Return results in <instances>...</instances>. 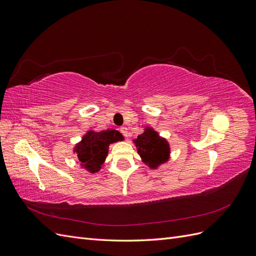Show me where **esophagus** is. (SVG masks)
<instances>
[{"label": "esophagus", "mask_w": 256, "mask_h": 256, "mask_svg": "<svg viewBox=\"0 0 256 256\" xmlns=\"http://www.w3.org/2000/svg\"><path fill=\"white\" fill-rule=\"evenodd\" d=\"M120 132L124 134V136L128 138L129 136V132H128V129L126 127H122L120 128Z\"/></svg>", "instance_id": "34e87169"}]
</instances>
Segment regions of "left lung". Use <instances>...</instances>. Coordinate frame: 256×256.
<instances>
[{
    "label": "left lung",
    "mask_w": 256,
    "mask_h": 256,
    "mask_svg": "<svg viewBox=\"0 0 256 256\" xmlns=\"http://www.w3.org/2000/svg\"><path fill=\"white\" fill-rule=\"evenodd\" d=\"M134 143L142 161L152 170L158 168L170 159L171 148L168 142L152 127H146L144 132L134 138Z\"/></svg>",
    "instance_id": "8db88e82"
}]
</instances>
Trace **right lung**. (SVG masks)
Returning <instances> with one entry per match:
<instances>
[{
  "mask_svg": "<svg viewBox=\"0 0 256 256\" xmlns=\"http://www.w3.org/2000/svg\"><path fill=\"white\" fill-rule=\"evenodd\" d=\"M124 136L118 130L108 129L104 131L88 130L76 143L74 152L78 157L80 166L94 174L100 171L109 152V145L122 141Z\"/></svg>",
  "mask_w": 256,
  "mask_h": 256,
  "instance_id": "obj_1",
  "label": "right lung"
}]
</instances>
